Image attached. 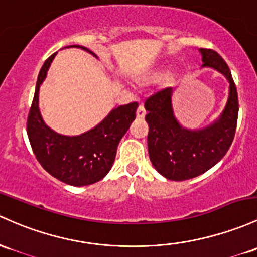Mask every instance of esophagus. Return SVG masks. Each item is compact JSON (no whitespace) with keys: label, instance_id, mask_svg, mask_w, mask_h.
Wrapping results in <instances>:
<instances>
[{"label":"esophagus","instance_id":"esophagus-1","mask_svg":"<svg viewBox=\"0 0 257 257\" xmlns=\"http://www.w3.org/2000/svg\"><path fill=\"white\" fill-rule=\"evenodd\" d=\"M145 114H146L145 108H144L143 105H140L137 109V118H139V119H143V118L145 117Z\"/></svg>","mask_w":257,"mask_h":257}]
</instances>
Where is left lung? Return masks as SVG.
<instances>
[{"label":"left lung","instance_id":"left-lung-1","mask_svg":"<svg viewBox=\"0 0 257 257\" xmlns=\"http://www.w3.org/2000/svg\"><path fill=\"white\" fill-rule=\"evenodd\" d=\"M200 52L202 67L218 70L229 81V96L218 119L199 131L183 128L173 114L172 87L160 90L145 101L149 156L160 174L177 182L200 176L223 159L238 122V92L229 67L215 50L200 49Z\"/></svg>","mask_w":257,"mask_h":257}]
</instances>
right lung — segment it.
I'll use <instances>...</instances> for the list:
<instances>
[{
	"label": "right lung",
	"instance_id": "1",
	"mask_svg": "<svg viewBox=\"0 0 257 257\" xmlns=\"http://www.w3.org/2000/svg\"><path fill=\"white\" fill-rule=\"evenodd\" d=\"M67 47H80L92 53L79 45ZM56 55L57 52L45 61L36 81L27 122L30 145L36 160L52 177L73 187L94 184L112 168L118 144L135 119L138 103L132 102L112 109L102 122L81 135L57 134L44 123L39 111V89Z\"/></svg>",
	"mask_w": 257,
	"mask_h": 257
}]
</instances>
